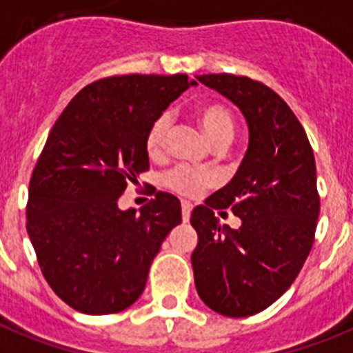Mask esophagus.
<instances>
[{"label":"esophagus","mask_w":353,"mask_h":353,"mask_svg":"<svg viewBox=\"0 0 353 353\" xmlns=\"http://www.w3.org/2000/svg\"><path fill=\"white\" fill-rule=\"evenodd\" d=\"M191 211H193V203L188 202V200H183L182 202V220L183 222H189Z\"/></svg>","instance_id":"34e87169"}]
</instances>
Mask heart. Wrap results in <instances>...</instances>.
<instances>
[{
	"label": "heart",
	"instance_id": "obj_1",
	"mask_svg": "<svg viewBox=\"0 0 353 353\" xmlns=\"http://www.w3.org/2000/svg\"><path fill=\"white\" fill-rule=\"evenodd\" d=\"M196 119L205 135L214 145L229 144L234 137V117L225 104L208 103L196 108ZM170 131V115L162 113L151 122L145 133V151L150 157L162 155L165 145V137ZM162 183L174 193L183 196H198L203 189L216 183V176L208 171H198L189 165H176L162 176Z\"/></svg>",
	"mask_w": 353,
	"mask_h": 353
}]
</instances>
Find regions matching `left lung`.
<instances>
[{"label": "left lung", "mask_w": 353, "mask_h": 353, "mask_svg": "<svg viewBox=\"0 0 353 353\" xmlns=\"http://www.w3.org/2000/svg\"><path fill=\"white\" fill-rule=\"evenodd\" d=\"M240 108L249 148L234 179L191 212L198 296L229 317L261 312L294 283L312 249L319 216L316 160L301 122L263 83L231 74L196 75ZM231 207L238 230L222 226Z\"/></svg>", "instance_id": "obj_1"}]
</instances>
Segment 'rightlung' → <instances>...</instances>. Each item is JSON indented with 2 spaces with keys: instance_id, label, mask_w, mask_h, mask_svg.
Wrapping results in <instances>:
<instances>
[{
  "instance_id": "add662e5",
  "label": "right lung",
  "mask_w": 353,
  "mask_h": 353,
  "mask_svg": "<svg viewBox=\"0 0 353 353\" xmlns=\"http://www.w3.org/2000/svg\"><path fill=\"white\" fill-rule=\"evenodd\" d=\"M193 84L183 74L99 79L55 121L32 173L26 231L52 290L77 312L133 305L162 241L182 222L170 193L159 191L139 212L119 209V198L150 170L151 122Z\"/></svg>"
}]
</instances>
